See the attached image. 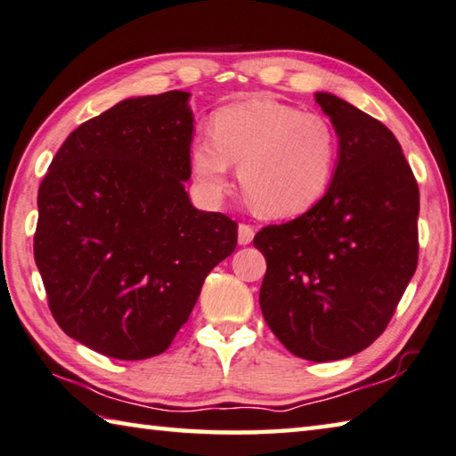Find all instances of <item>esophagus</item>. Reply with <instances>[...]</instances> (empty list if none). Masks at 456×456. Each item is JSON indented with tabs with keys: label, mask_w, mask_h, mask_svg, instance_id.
Instances as JSON below:
<instances>
[{
	"label": "esophagus",
	"mask_w": 456,
	"mask_h": 456,
	"mask_svg": "<svg viewBox=\"0 0 456 456\" xmlns=\"http://www.w3.org/2000/svg\"><path fill=\"white\" fill-rule=\"evenodd\" d=\"M253 237H255V229L249 225V223H241V225H239V235H237L239 245H249L253 241Z\"/></svg>",
	"instance_id": "34e87169"
}]
</instances>
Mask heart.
Returning <instances> with one entry per match:
<instances>
[{
    "instance_id": "b5f03b06",
    "label": "heart",
    "mask_w": 456,
    "mask_h": 456,
    "mask_svg": "<svg viewBox=\"0 0 456 456\" xmlns=\"http://www.w3.org/2000/svg\"><path fill=\"white\" fill-rule=\"evenodd\" d=\"M338 135L325 115L275 99H249L215 115L211 137L193 143L191 163L209 195L225 191L239 165L243 193L265 217H293L317 205L335 177Z\"/></svg>"
}]
</instances>
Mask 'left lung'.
<instances>
[{
    "mask_svg": "<svg viewBox=\"0 0 456 456\" xmlns=\"http://www.w3.org/2000/svg\"><path fill=\"white\" fill-rule=\"evenodd\" d=\"M314 99L338 135L335 177L253 245L267 261L269 329L297 357L325 362L367 349L395 314L419 263V185L391 129L337 95Z\"/></svg>",
    "mask_w": 456,
    "mask_h": 456,
    "instance_id": "left-lung-1",
    "label": "left lung"
}]
</instances>
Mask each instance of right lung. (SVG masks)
<instances>
[{"instance_id": "add662e5", "label": "right lung", "mask_w": 456, "mask_h": 456, "mask_svg": "<svg viewBox=\"0 0 456 456\" xmlns=\"http://www.w3.org/2000/svg\"><path fill=\"white\" fill-rule=\"evenodd\" d=\"M185 91L126 99L69 134L39 185L33 256L65 335L119 361L161 354L237 223L195 209Z\"/></svg>"}]
</instances>
